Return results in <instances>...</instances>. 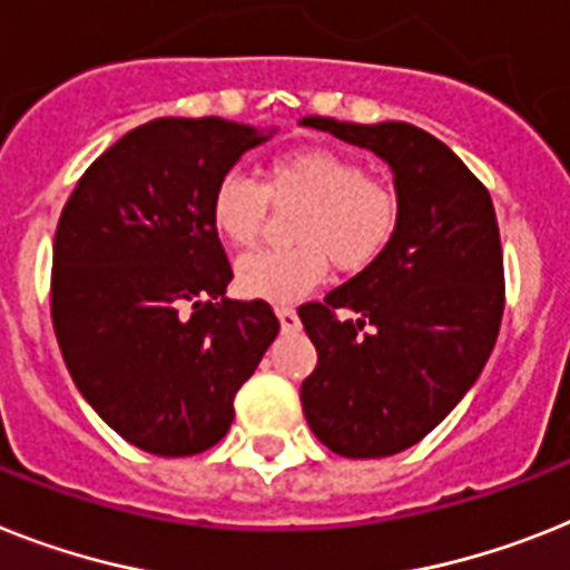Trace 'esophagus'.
<instances>
[{"label":"esophagus","mask_w":570,"mask_h":570,"mask_svg":"<svg viewBox=\"0 0 570 570\" xmlns=\"http://www.w3.org/2000/svg\"><path fill=\"white\" fill-rule=\"evenodd\" d=\"M276 317H279V326L285 335L299 332V317H296V312L291 308V305H279V308H276Z\"/></svg>","instance_id":"esophagus-1"}]
</instances>
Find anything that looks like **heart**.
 <instances>
[{
    "label": "heart",
    "mask_w": 570,
    "mask_h": 570,
    "mask_svg": "<svg viewBox=\"0 0 570 570\" xmlns=\"http://www.w3.org/2000/svg\"><path fill=\"white\" fill-rule=\"evenodd\" d=\"M267 200H305L291 224L294 247L256 250L235 267L244 296L294 303L326 279L328 258L343 274H361L387 250L402 224V197L387 180L370 177L343 150L305 145L274 157L265 180L224 174L212 191L209 218L233 247H250L267 218Z\"/></svg>",
    "instance_id": "heart-1"
}]
</instances>
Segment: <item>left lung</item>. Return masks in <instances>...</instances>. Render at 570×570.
Wrapping results in <instances>:
<instances>
[{
	"mask_svg": "<svg viewBox=\"0 0 570 570\" xmlns=\"http://www.w3.org/2000/svg\"><path fill=\"white\" fill-rule=\"evenodd\" d=\"M299 125L373 150L402 197L379 262L299 308L317 350L299 387L308 428L343 458H390L431 434L492 355L504 314L495 206L449 145L407 121Z\"/></svg>",
	"mask_w": 570,
	"mask_h": 570,
	"instance_id": "1",
	"label": "left lung"
}]
</instances>
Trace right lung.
I'll return each mask as SVG.
<instances>
[{"label":"right lung","mask_w":570,"mask_h":570,"mask_svg":"<svg viewBox=\"0 0 570 570\" xmlns=\"http://www.w3.org/2000/svg\"><path fill=\"white\" fill-rule=\"evenodd\" d=\"M274 130L206 116L154 119L107 148L60 212L51 323L92 411L136 449L189 458L233 425V399L279 320L229 299L209 200Z\"/></svg>","instance_id":"obj_1"}]
</instances>
